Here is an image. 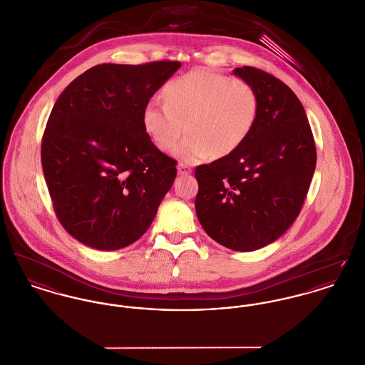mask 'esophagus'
<instances>
[{"instance_id": "34e87169", "label": "esophagus", "mask_w": 365, "mask_h": 365, "mask_svg": "<svg viewBox=\"0 0 365 365\" xmlns=\"http://www.w3.org/2000/svg\"><path fill=\"white\" fill-rule=\"evenodd\" d=\"M178 173L179 175H189V173H192V168L185 165V164H179L178 165Z\"/></svg>"}]
</instances>
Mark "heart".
Wrapping results in <instances>:
<instances>
[{
	"label": "heart",
	"mask_w": 365,
	"mask_h": 365,
	"mask_svg": "<svg viewBox=\"0 0 365 365\" xmlns=\"http://www.w3.org/2000/svg\"><path fill=\"white\" fill-rule=\"evenodd\" d=\"M165 104L151 100L143 110V126L153 143L169 151L185 129L189 135L173 154L196 164L235 153L249 139L258 116V94L243 79L196 69L164 87Z\"/></svg>",
	"instance_id": "heart-1"
}]
</instances>
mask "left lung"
I'll list each match as a JSON object with an SVG mask.
<instances>
[{"instance_id": "8db88e82", "label": "left lung", "mask_w": 365, "mask_h": 365, "mask_svg": "<svg viewBox=\"0 0 365 365\" xmlns=\"http://www.w3.org/2000/svg\"><path fill=\"white\" fill-rule=\"evenodd\" d=\"M233 75L258 94V116L235 153L196 168L197 218L207 235L235 252L262 249L297 218L317 164L306 111L275 76L252 68Z\"/></svg>"}]
</instances>
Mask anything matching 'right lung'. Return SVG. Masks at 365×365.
I'll return each instance as SVG.
<instances>
[{"label": "right lung", "mask_w": 365, "mask_h": 365, "mask_svg": "<svg viewBox=\"0 0 365 365\" xmlns=\"http://www.w3.org/2000/svg\"><path fill=\"white\" fill-rule=\"evenodd\" d=\"M176 61L101 63L61 93L41 143L56 217L76 240L119 250L147 232L176 178V161L143 126V110Z\"/></svg>", "instance_id": "1"}]
</instances>
